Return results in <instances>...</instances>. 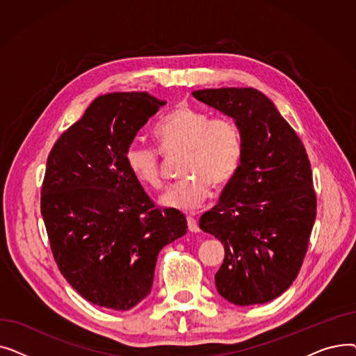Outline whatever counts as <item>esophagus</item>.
<instances>
[{
	"mask_svg": "<svg viewBox=\"0 0 356 356\" xmlns=\"http://www.w3.org/2000/svg\"><path fill=\"white\" fill-rule=\"evenodd\" d=\"M188 228L191 232H199V225H197V220L192 216V215H188Z\"/></svg>",
	"mask_w": 356,
	"mask_h": 356,
	"instance_id": "obj_1",
	"label": "esophagus"
}]
</instances>
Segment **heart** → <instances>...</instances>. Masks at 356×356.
I'll list each match as a JSON object with an SVG mask.
<instances>
[{
	"label": "heart",
	"instance_id": "1",
	"mask_svg": "<svg viewBox=\"0 0 356 356\" xmlns=\"http://www.w3.org/2000/svg\"><path fill=\"white\" fill-rule=\"evenodd\" d=\"M153 134L164 154L184 153L181 175L188 176L161 195L164 208L183 212L200 208L211 196L212 184L225 186L238 170L242 143L238 127L228 118L211 120L203 112L180 105L156 124ZM125 161L140 183L156 191L161 188L157 149L133 143L127 148Z\"/></svg>",
	"mask_w": 356,
	"mask_h": 356
}]
</instances>
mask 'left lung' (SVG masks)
Wrapping results in <instances>:
<instances>
[{"mask_svg":"<svg viewBox=\"0 0 356 356\" xmlns=\"http://www.w3.org/2000/svg\"><path fill=\"white\" fill-rule=\"evenodd\" d=\"M192 95L232 118L242 143L236 173L199 222L225 248L216 290L232 305L268 303L293 284L314 225L306 148L275 105L254 88L202 89Z\"/></svg>","mask_w":356,"mask_h":356,"instance_id":"8db88e82","label":"left lung"}]
</instances>
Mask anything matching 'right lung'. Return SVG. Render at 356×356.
<instances>
[{
    "label": "right lung",
    "instance_id": "obj_1",
    "mask_svg": "<svg viewBox=\"0 0 356 356\" xmlns=\"http://www.w3.org/2000/svg\"><path fill=\"white\" fill-rule=\"evenodd\" d=\"M165 105L147 92L98 97L54 143L42 216L66 282L92 305L128 310L153 287L157 255L188 232L175 209H156L125 152Z\"/></svg>",
    "mask_w": 356,
    "mask_h": 356
}]
</instances>
